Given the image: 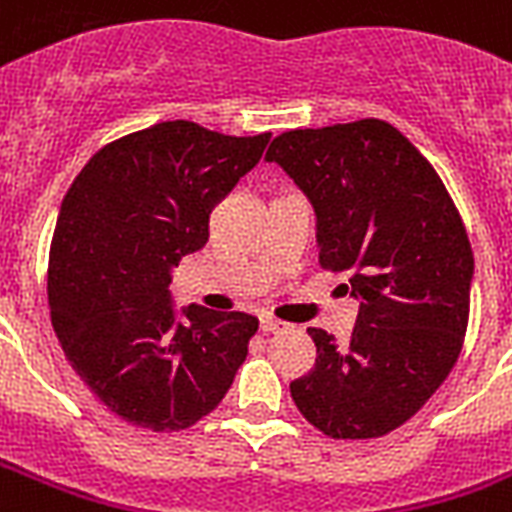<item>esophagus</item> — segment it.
Segmentation results:
<instances>
[{
    "label": "esophagus",
    "instance_id": "1",
    "mask_svg": "<svg viewBox=\"0 0 512 512\" xmlns=\"http://www.w3.org/2000/svg\"><path fill=\"white\" fill-rule=\"evenodd\" d=\"M281 327H284V321L273 319V316H260V329L263 332H279Z\"/></svg>",
    "mask_w": 512,
    "mask_h": 512
}]
</instances>
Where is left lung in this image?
<instances>
[{
    "instance_id": "1",
    "label": "left lung",
    "mask_w": 512,
    "mask_h": 512,
    "mask_svg": "<svg viewBox=\"0 0 512 512\" xmlns=\"http://www.w3.org/2000/svg\"><path fill=\"white\" fill-rule=\"evenodd\" d=\"M265 159L313 204L321 268L348 273L361 300L348 342L308 329L316 364L289 393L324 436H385L460 358L473 281L460 212L428 159L382 119L281 132Z\"/></svg>"
}]
</instances>
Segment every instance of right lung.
Returning a JSON list of instances; mask_svg holds the SVG:
<instances>
[{
  "mask_svg": "<svg viewBox=\"0 0 512 512\" xmlns=\"http://www.w3.org/2000/svg\"><path fill=\"white\" fill-rule=\"evenodd\" d=\"M271 132L233 138L162 122L108 143L60 204L47 297L68 364L124 422L185 430L247 358L257 319L188 305L170 281L209 239V212L263 156Z\"/></svg>",
  "mask_w": 512,
  "mask_h": 512,
  "instance_id": "right-lung-1",
  "label": "right lung"
}]
</instances>
